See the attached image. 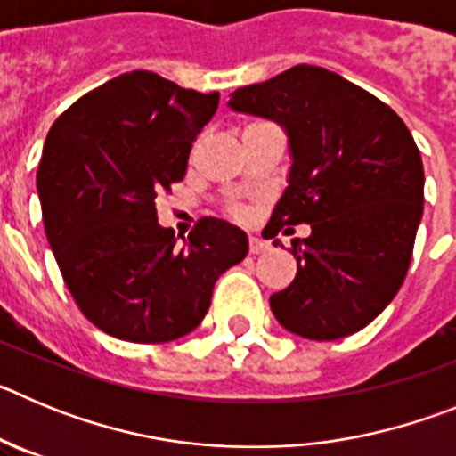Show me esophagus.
I'll list each match as a JSON object with an SVG mask.
<instances>
[{"instance_id": "1", "label": "esophagus", "mask_w": 456, "mask_h": 456, "mask_svg": "<svg viewBox=\"0 0 456 456\" xmlns=\"http://www.w3.org/2000/svg\"><path fill=\"white\" fill-rule=\"evenodd\" d=\"M248 248H251V253H265V251H269V248H272V244H269V241H265V240H260V237H248Z\"/></svg>"}]
</instances>
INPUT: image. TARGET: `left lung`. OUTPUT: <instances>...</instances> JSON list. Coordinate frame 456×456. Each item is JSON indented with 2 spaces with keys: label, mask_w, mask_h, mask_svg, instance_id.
Here are the masks:
<instances>
[{
  "label": "left lung",
  "mask_w": 456,
  "mask_h": 456,
  "mask_svg": "<svg viewBox=\"0 0 456 456\" xmlns=\"http://www.w3.org/2000/svg\"><path fill=\"white\" fill-rule=\"evenodd\" d=\"M228 107L288 134L292 164L272 235L310 224L292 241L297 276L272 294V313L308 340L361 331L404 283L422 219L425 171L409 127L372 93L305 63L237 88Z\"/></svg>",
  "instance_id": "8db88e82"
}]
</instances>
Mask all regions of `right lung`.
I'll return each mask as SVG.
<instances>
[{
    "label": "right lung",
    "mask_w": 456,
    "mask_h": 456,
    "mask_svg": "<svg viewBox=\"0 0 456 456\" xmlns=\"http://www.w3.org/2000/svg\"><path fill=\"white\" fill-rule=\"evenodd\" d=\"M216 107L219 93L134 70L86 93L47 132L36 173L47 241L72 299L109 336H187L216 278L247 257V232L224 219H200L184 244L157 224V193L184 178Z\"/></svg>",
    "instance_id": "1"
}]
</instances>
